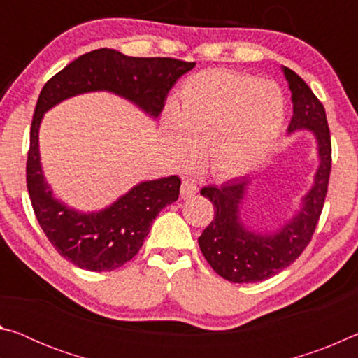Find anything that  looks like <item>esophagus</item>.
<instances>
[{"mask_svg":"<svg viewBox=\"0 0 358 358\" xmlns=\"http://www.w3.org/2000/svg\"><path fill=\"white\" fill-rule=\"evenodd\" d=\"M197 191H199V187L196 185V181L191 180V178H185L183 180V183H181V189H180L181 197L189 199L192 196H196Z\"/></svg>","mask_w":358,"mask_h":358,"instance_id":"esophagus-1","label":"esophagus"}]
</instances>
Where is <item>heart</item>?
<instances>
[{"mask_svg": "<svg viewBox=\"0 0 358 358\" xmlns=\"http://www.w3.org/2000/svg\"><path fill=\"white\" fill-rule=\"evenodd\" d=\"M286 101L275 82L226 69L185 82L178 107L166 113L169 143L180 161L205 148L210 171L232 178L262 162L281 134Z\"/></svg>", "mask_w": 358, "mask_h": 358, "instance_id": "b5f03b06", "label": "heart"}]
</instances>
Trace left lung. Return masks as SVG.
I'll use <instances>...</instances> for the list:
<instances>
[{
  "label": "left lung",
  "instance_id": "8db88e82",
  "mask_svg": "<svg viewBox=\"0 0 358 358\" xmlns=\"http://www.w3.org/2000/svg\"><path fill=\"white\" fill-rule=\"evenodd\" d=\"M282 72L294 106L289 134L300 129L313 131L320 164L299 213L273 234L254 232L241 222L240 207L250 186L248 178H234L220 187H202V196L215 205V217L199 237V246L211 268L230 282L268 280L294 264L311 241L329 189L331 141L325 108L299 74L289 68H282Z\"/></svg>",
  "mask_w": 358,
  "mask_h": 358
}]
</instances>
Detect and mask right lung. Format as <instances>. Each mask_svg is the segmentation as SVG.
<instances>
[{
	"label": "right lung",
	"mask_w": 358,
	"mask_h": 358,
	"mask_svg": "<svg viewBox=\"0 0 358 358\" xmlns=\"http://www.w3.org/2000/svg\"><path fill=\"white\" fill-rule=\"evenodd\" d=\"M196 63L175 58L126 57L98 48L69 63L48 80L34 108L27 159V187L45 237L78 268L110 271L136 256L159 211L175 202L181 180L142 181L110 207L82 213L53 197L41 167L39 126L44 113L72 96L110 92L134 102L150 117H159L175 82Z\"/></svg>",
	"instance_id": "obj_1"
}]
</instances>
